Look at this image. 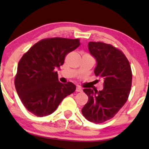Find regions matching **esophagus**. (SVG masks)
<instances>
[{
    "label": "esophagus",
    "instance_id": "esophagus-1",
    "mask_svg": "<svg viewBox=\"0 0 149 149\" xmlns=\"http://www.w3.org/2000/svg\"><path fill=\"white\" fill-rule=\"evenodd\" d=\"M76 91L78 92H80L83 91V90H82V88H80V87L78 86V87H77V88H76Z\"/></svg>",
    "mask_w": 149,
    "mask_h": 149
}]
</instances>
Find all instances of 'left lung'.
<instances>
[{
    "label": "left lung",
    "mask_w": 149,
    "mask_h": 149,
    "mask_svg": "<svg viewBox=\"0 0 149 149\" xmlns=\"http://www.w3.org/2000/svg\"><path fill=\"white\" fill-rule=\"evenodd\" d=\"M88 48L97 60L95 74L103 78L104 89L83 90L88 102L81 111L88 120L99 124L113 118L126 103L132 73L127 57L117 47L102 42H90Z\"/></svg>",
    "instance_id": "8db88e82"
}]
</instances>
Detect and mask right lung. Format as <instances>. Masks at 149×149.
<instances>
[{"mask_svg":"<svg viewBox=\"0 0 149 149\" xmlns=\"http://www.w3.org/2000/svg\"><path fill=\"white\" fill-rule=\"evenodd\" d=\"M79 39L48 38L32 46L18 63L15 85L26 109L42 117L52 113L61 102L74 92L76 85L58 80L56 68L66 54L80 45Z\"/></svg>","mask_w":149,"mask_h":149,"instance_id":"obj_1","label":"right lung"}]
</instances>
